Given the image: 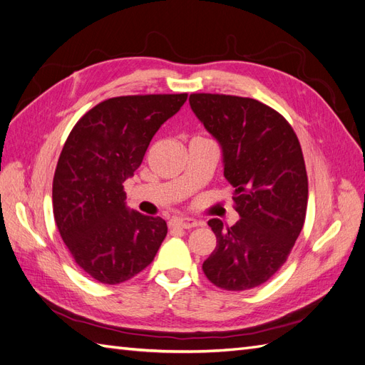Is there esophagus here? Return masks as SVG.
Here are the masks:
<instances>
[{
  "label": "esophagus",
  "mask_w": 365,
  "mask_h": 365,
  "mask_svg": "<svg viewBox=\"0 0 365 365\" xmlns=\"http://www.w3.org/2000/svg\"><path fill=\"white\" fill-rule=\"evenodd\" d=\"M170 225L172 227H178V228L190 230V228H195L197 225V222H196L195 219H190V217H173L170 220Z\"/></svg>",
  "instance_id": "obj_1"
}]
</instances>
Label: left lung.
<instances>
[{"instance_id":"1","label":"left lung","mask_w":365,"mask_h":365,"mask_svg":"<svg viewBox=\"0 0 365 365\" xmlns=\"http://www.w3.org/2000/svg\"><path fill=\"white\" fill-rule=\"evenodd\" d=\"M189 102L222 148L224 176L240 216L233 227L208 220L217 244L202 271L220 289H252L283 267L304 224L300 141L288 120L254 98L193 93Z\"/></svg>"}]
</instances>
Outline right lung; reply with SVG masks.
<instances>
[{
    "label": "right lung",
    "instance_id": "obj_1",
    "mask_svg": "<svg viewBox=\"0 0 365 365\" xmlns=\"http://www.w3.org/2000/svg\"><path fill=\"white\" fill-rule=\"evenodd\" d=\"M185 101V93L108 98L65 141L53 178V215L74 262L97 282L132 279L149 267L168 235L160 216L129 212L123 182Z\"/></svg>",
    "mask_w": 365,
    "mask_h": 365
}]
</instances>
